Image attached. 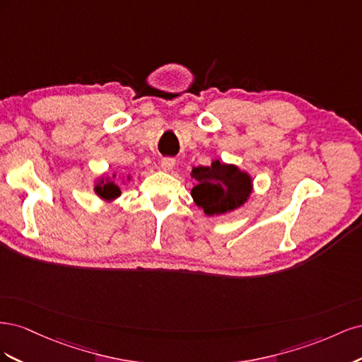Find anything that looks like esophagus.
I'll return each instance as SVG.
<instances>
[{"label":"esophagus","instance_id":"esophagus-1","mask_svg":"<svg viewBox=\"0 0 362 362\" xmlns=\"http://www.w3.org/2000/svg\"><path fill=\"white\" fill-rule=\"evenodd\" d=\"M160 166H161V169L163 170H172L173 168H175V160L173 158H163L161 160V163H160Z\"/></svg>","mask_w":362,"mask_h":362}]
</instances>
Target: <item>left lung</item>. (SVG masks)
I'll use <instances>...</instances> for the list:
<instances>
[{
    "label": "left lung",
    "instance_id": "left-lung-1",
    "mask_svg": "<svg viewBox=\"0 0 362 362\" xmlns=\"http://www.w3.org/2000/svg\"><path fill=\"white\" fill-rule=\"evenodd\" d=\"M192 198L206 216H221L242 206L252 193V178L234 164L214 160L211 166L192 169Z\"/></svg>",
    "mask_w": 362,
    "mask_h": 362
}]
</instances>
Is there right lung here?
Segmentation results:
<instances>
[{
  "label": "right lung",
  "instance_id": "obj_1",
  "mask_svg": "<svg viewBox=\"0 0 362 362\" xmlns=\"http://www.w3.org/2000/svg\"><path fill=\"white\" fill-rule=\"evenodd\" d=\"M113 178H116V175H113ZM95 193L104 201H113L120 196V189L117 182L112 181L110 177H101L95 184Z\"/></svg>",
  "mask_w": 362,
  "mask_h": 362
}]
</instances>
